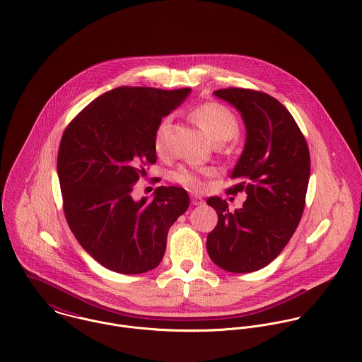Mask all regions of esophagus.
I'll return each instance as SVG.
<instances>
[{
    "label": "esophagus",
    "mask_w": 362,
    "mask_h": 362,
    "mask_svg": "<svg viewBox=\"0 0 362 362\" xmlns=\"http://www.w3.org/2000/svg\"><path fill=\"white\" fill-rule=\"evenodd\" d=\"M191 202H192V205H194V206H201V205H204V204H205V201H204L201 197H195V195H192Z\"/></svg>",
    "instance_id": "34e87169"
}]
</instances>
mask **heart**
Listing matches in <instances>:
<instances>
[{"label":"heart","mask_w":362,"mask_h":362,"mask_svg":"<svg viewBox=\"0 0 362 362\" xmlns=\"http://www.w3.org/2000/svg\"><path fill=\"white\" fill-rule=\"evenodd\" d=\"M194 121L206 134L213 144H224L238 134L240 124L234 112L226 105L218 103H206L199 105L192 112ZM170 118L161 119L155 132V149L161 153L164 149L165 131ZM211 170H199L195 167H180L173 174V180L188 189L199 191L204 188V177L211 175Z\"/></svg>","instance_id":"obj_1"}]
</instances>
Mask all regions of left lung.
Wrapping results in <instances>:
<instances>
[{"label":"left lung","instance_id":"left-lung-1","mask_svg":"<svg viewBox=\"0 0 362 362\" xmlns=\"http://www.w3.org/2000/svg\"><path fill=\"white\" fill-rule=\"evenodd\" d=\"M241 114L245 146L228 192L245 191L243 207L231 211L220 197H210L217 226L207 234L210 259L233 273L255 272L283 251L304 207L310 174L308 145L288 110L274 98L251 89L228 88L213 93Z\"/></svg>","mask_w":362,"mask_h":362}]
</instances>
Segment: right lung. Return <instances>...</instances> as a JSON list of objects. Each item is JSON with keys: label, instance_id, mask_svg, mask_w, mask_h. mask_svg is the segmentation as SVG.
I'll list each match as a JSON object with an SVG mask.
<instances>
[{"label": "right lung", "instance_id": "1", "mask_svg": "<svg viewBox=\"0 0 362 362\" xmlns=\"http://www.w3.org/2000/svg\"><path fill=\"white\" fill-rule=\"evenodd\" d=\"M189 93L115 88L64 131L57 173L68 226L82 248L112 272L139 274L158 266L170 227L189 206L180 187H157L151 202L132 198L145 167L156 163L157 125Z\"/></svg>", "mask_w": 362, "mask_h": 362}]
</instances>
